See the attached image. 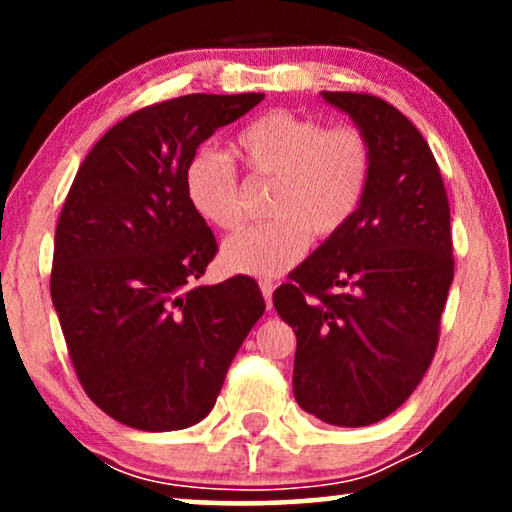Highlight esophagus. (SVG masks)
Wrapping results in <instances>:
<instances>
[{
  "label": "esophagus",
  "mask_w": 512,
  "mask_h": 512,
  "mask_svg": "<svg viewBox=\"0 0 512 512\" xmlns=\"http://www.w3.org/2000/svg\"><path fill=\"white\" fill-rule=\"evenodd\" d=\"M258 286H261L265 305H268V310H272V291H275V284H272L270 279H261V282H258Z\"/></svg>",
  "instance_id": "esophagus-1"
}]
</instances>
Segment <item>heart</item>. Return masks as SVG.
Here are the masks:
<instances>
[{
  "label": "heart",
  "mask_w": 512,
  "mask_h": 512,
  "mask_svg": "<svg viewBox=\"0 0 512 512\" xmlns=\"http://www.w3.org/2000/svg\"><path fill=\"white\" fill-rule=\"evenodd\" d=\"M233 146L251 177L275 179L268 200L272 219L223 244V263L235 272L282 275L303 258L312 235H338L366 198L373 144L359 125L324 128L319 118L279 109L244 125ZM184 191L209 226L233 230L242 223L240 177L223 153H198L186 167Z\"/></svg>",
  "instance_id": "heart-1"
}]
</instances>
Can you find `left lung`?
I'll return each mask as SVG.
<instances>
[{
    "mask_svg": "<svg viewBox=\"0 0 512 512\" xmlns=\"http://www.w3.org/2000/svg\"><path fill=\"white\" fill-rule=\"evenodd\" d=\"M373 144L359 212L272 296L296 333L293 396L333 426H368L408 401L438 347L454 277L450 202L438 163L394 104L321 93Z\"/></svg>",
    "mask_w": 512,
    "mask_h": 512,
    "instance_id": "8db88e82",
    "label": "left lung"
}]
</instances>
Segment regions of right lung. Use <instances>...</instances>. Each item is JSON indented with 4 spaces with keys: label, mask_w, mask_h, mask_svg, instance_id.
Segmentation results:
<instances>
[{
    "label": "right lung",
    "mask_w": 512,
    "mask_h": 512,
    "mask_svg": "<svg viewBox=\"0 0 512 512\" xmlns=\"http://www.w3.org/2000/svg\"><path fill=\"white\" fill-rule=\"evenodd\" d=\"M263 97L195 93L139 109L90 149L67 193L51 298L83 391L132 429L205 419L265 312L251 277L198 284L219 247L184 191L198 146Z\"/></svg>",
    "instance_id": "add662e5"
}]
</instances>
